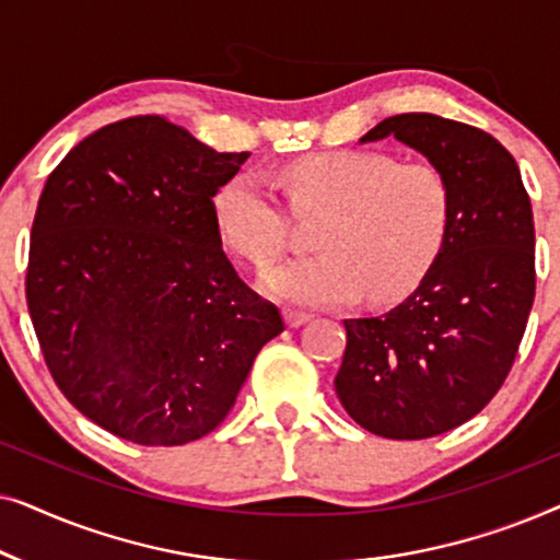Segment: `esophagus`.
Returning <instances> with one entry per match:
<instances>
[{
    "label": "esophagus",
    "instance_id": "esophagus-1",
    "mask_svg": "<svg viewBox=\"0 0 560 560\" xmlns=\"http://www.w3.org/2000/svg\"><path fill=\"white\" fill-rule=\"evenodd\" d=\"M313 316L311 313H305V311H295V308H285V324L290 326V328H298V326H303V324H308Z\"/></svg>",
    "mask_w": 560,
    "mask_h": 560
}]
</instances>
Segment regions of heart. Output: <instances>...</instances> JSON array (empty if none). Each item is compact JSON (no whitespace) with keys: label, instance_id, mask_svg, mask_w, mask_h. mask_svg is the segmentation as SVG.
Instances as JSON below:
<instances>
[{"label":"heart","instance_id":"b5f03b06","mask_svg":"<svg viewBox=\"0 0 560 560\" xmlns=\"http://www.w3.org/2000/svg\"><path fill=\"white\" fill-rule=\"evenodd\" d=\"M280 186L301 221H318V255L282 265L265 280L272 295L336 305L366 293L385 303L431 272L451 224V186L431 160L326 150L280 167ZM221 242L257 270L285 252L293 218L257 175L224 180L211 201Z\"/></svg>","mask_w":560,"mask_h":560}]
</instances>
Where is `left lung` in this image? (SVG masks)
Instances as JSON below:
<instances>
[{
	"instance_id": "8db88e82",
	"label": "left lung",
	"mask_w": 560,
	"mask_h": 560,
	"mask_svg": "<svg viewBox=\"0 0 560 560\" xmlns=\"http://www.w3.org/2000/svg\"><path fill=\"white\" fill-rule=\"evenodd\" d=\"M395 137L446 173L448 236L416 293L374 318H347L334 387L382 439L420 441L485 410L504 385L535 298V226L515 158L485 129L397 114L362 137Z\"/></svg>"
}]
</instances>
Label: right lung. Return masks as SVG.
<instances>
[{"label": "right lung", "mask_w": 560, "mask_h": 560, "mask_svg": "<svg viewBox=\"0 0 560 560\" xmlns=\"http://www.w3.org/2000/svg\"><path fill=\"white\" fill-rule=\"evenodd\" d=\"M249 152L144 114L81 140L37 201L25 295L75 410L140 446L203 439L285 331L221 249L211 201Z\"/></svg>", "instance_id": "add662e5"}]
</instances>
